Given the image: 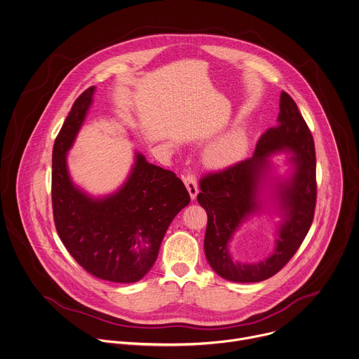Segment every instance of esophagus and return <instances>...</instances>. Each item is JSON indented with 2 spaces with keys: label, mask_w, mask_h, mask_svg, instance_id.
Instances as JSON below:
<instances>
[{
  "label": "esophagus",
  "mask_w": 359,
  "mask_h": 359,
  "mask_svg": "<svg viewBox=\"0 0 359 359\" xmlns=\"http://www.w3.org/2000/svg\"><path fill=\"white\" fill-rule=\"evenodd\" d=\"M184 184H185V187H187V189H188V192H189V195H191V199H196V195H198V192H199V188H198V182H196V178H195V175L192 174V172H188L185 177H184Z\"/></svg>",
  "instance_id": "34e87169"
}]
</instances>
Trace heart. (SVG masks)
Listing matches in <instances>:
<instances>
[{
  "mask_svg": "<svg viewBox=\"0 0 359 359\" xmlns=\"http://www.w3.org/2000/svg\"><path fill=\"white\" fill-rule=\"evenodd\" d=\"M246 147V133L241 129H236L209 144L205 151V160L210 167L229 168L237 164L245 156Z\"/></svg>",
  "mask_w": 359,
  "mask_h": 359,
  "instance_id": "b5f03b06",
  "label": "heart"
}]
</instances>
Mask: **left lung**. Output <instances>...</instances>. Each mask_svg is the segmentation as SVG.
Instances as JSON below:
<instances>
[{
    "label": "left lung",
    "mask_w": 359,
    "mask_h": 359,
    "mask_svg": "<svg viewBox=\"0 0 359 359\" xmlns=\"http://www.w3.org/2000/svg\"><path fill=\"white\" fill-rule=\"evenodd\" d=\"M278 125L259 139L250 158L205 175L198 195L208 213L205 253L212 269L226 280L259 283L280 271L306 237L316 206V157L312 133L295 102L280 96ZM288 151L293 172L287 179H270L269 157ZM272 177V176H271ZM274 207L281 217L273 253L256 264L236 262L228 245L238 226L255 214Z\"/></svg>",
    "instance_id": "left-lung-1"
}]
</instances>
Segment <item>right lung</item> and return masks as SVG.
Returning <instances> with one entry per match:
<instances>
[{"label":"right lung","mask_w":359,"mask_h":359,"mask_svg":"<svg viewBox=\"0 0 359 359\" xmlns=\"http://www.w3.org/2000/svg\"><path fill=\"white\" fill-rule=\"evenodd\" d=\"M96 88L74 103L53 149L51 196L57 233L72 257L97 278L136 283L154 264L174 217L189 205L182 181L135 153L133 167L114 194L95 198L78 188L67 153L93 103Z\"/></svg>","instance_id":"1"}]
</instances>
